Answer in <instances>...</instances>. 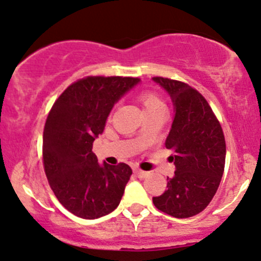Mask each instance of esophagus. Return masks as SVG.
Here are the masks:
<instances>
[{
    "instance_id": "esophagus-1",
    "label": "esophagus",
    "mask_w": 261,
    "mask_h": 261,
    "mask_svg": "<svg viewBox=\"0 0 261 261\" xmlns=\"http://www.w3.org/2000/svg\"><path fill=\"white\" fill-rule=\"evenodd\" d=\"M133 171H134V173L137 174V177H139V178H146V177L149 176V172L140 170V168H134Z\"/></svg>"
}]
</instances>
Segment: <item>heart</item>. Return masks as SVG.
<instances>
[{
    "label": "heart",
    "instance_id": "heart-1",
    "mask_svg": "<svg viewBox=\"0 0 261 261\" xmlns=\"http://www.w3.org/2000/svg\"><path fill=\"white\" fill-rule=\"evenodd\" d=\"M138 100L140 101L144 110H145V113L156 111V110H165V105L161 97L154 91H143L138 96Z\"/></svg>",
    "mask_w": 261,
    "mask_h": 261
}]
</instances>
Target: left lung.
<instances>
[{
    "label": "left lung",
    "mask_w": 261,
    "mask_h": 261,
    "mask_svg": "<svg viewBox=\"0 0 261 261\" xmlns=\"http://www.w3.org/2000/svg\"><path fill=\"white\" fill-rule=\"evenodd\" d=\"M170 94L176 115L166 139L176 171L167 177V189L152 198L159 210L177 219L201 213L216 194L226 160L221 124L206 99L197 89L174 79L154 76Z\"/></svg>",
    "instance_id": "obj_1"
}]
</instances>
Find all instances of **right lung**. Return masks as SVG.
Wrapping results in <instances>:
<instances>
[{"instance_id": "right-lung-1", "label": "right lung", "mask_w": 261, "mask_h": 261, "mask_svg": "<svg viewBox=\"0 0 261 261\" xmlns=\"http://www.w3.org/2000/svg\"><path fill=\"white\" fill-rule=\"evenodd\" d=\"M138 82L133 76L88 75L72 83L48 112L44 170L58 201L73 215L97 219L121 201L132 168L123 162L101 166L91 149L116 101Z\"/></svg>"}]
</instances>
